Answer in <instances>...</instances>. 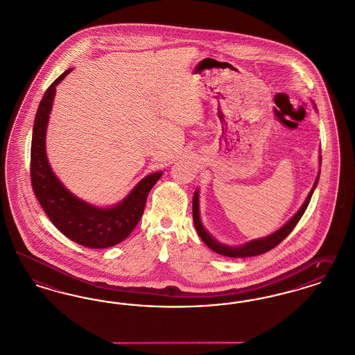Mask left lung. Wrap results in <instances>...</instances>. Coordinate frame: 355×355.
Segmentation results:
<instances>
[{
	"instance_id": "8db88e82",
	"label": "left lung",
	"mask_w": 355,
	"mask_h": 355,
	"mask_svg": "<svg viewBox=\"0 0 355 355\" xmlns=\"http://www.w3.org/2000/svg\"><path fill=\"white\" fill-rule=\"evenodd\" d=\"M318 179H319V175H318L317 180L314 183V186L311 188L307 199L304 200L303 205L300 207L298 212L284 224L280 230H278L277 232L271 234L270 236H266L263 239H258V241H252V242L245 243L244 245H239V247H230V245H223L220 243L216 242L214 238H211V235L207 232L203 227V224L200 222V218H199V196H198V191L195 192L193 195V202H192V216H193V224H195V228L199 234V236L202 238V241L211 248L214 250L215 252L224 255V257H231V258H245V257H255V255H261L264 254L270 250H272L274 247H277L279 243L283 242V239H286L290 232L295 228V225L298 224L302 215L304 214L307 205L310 203V199L313 196V192H314V188L318 184Z\"/></svg>"
}]
</instances>
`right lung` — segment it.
Wrapping results in <instances>:
<instances>
[{
	"label": "right lung",
	"instance_id": "add662e5",
	"mask_svg": "<svg viewBox=\"0 0 355 355\" xmlns=\"http://www.w3.org/2000/svg\"><path fill=\"white\" fill-rule=\"evenodd\" d=\"M72 68L49 85L42 96L35 117L31 147V182L33 192L57 230L71 241L89 248H107L123 242L143 216L152 187L162 172L144 178L131 193L112 208H97L73 196L58 182L45 153V135L56 85Z\"/></svg>",
	"mask_w": 355,
	"mask_h": 355
}]
</instances>
